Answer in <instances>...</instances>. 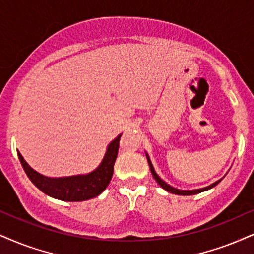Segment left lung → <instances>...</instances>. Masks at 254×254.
Here are the masks:
<instances>
[{
    "mask_svg": "<svg viewBox=\"0 0 254 254\" xmlns=\"http://www.w3.org/2000/svg\"><path fill=\"white\" fill-rule=\"evenodd\" d=\"M146 156H147V161H148L149 168H151L152 175H153V178H154V179L156 180V183H158L159 185H160V186L162 187V189L167 190V192H170V193H173V194H178V195H194V194L201 193V192H203V190H211V189H213L214 186H217V185H218L219 183H220L221 180H223V179H220V180L215 181V183H213V184H212V185H209V186H207V187H203V189H199V190H178V189H174V187H172L171 185H168L167 183H165V181L162 180L161 178L159 177L158 174H156V172L154 171V167H153V165H152V162H151V159H149L148 154H146Z\"/></svg>",
    "mask_w": 254,
    "mask_h": 254,
    "instance_id": "8db88e82",
    "label": "left lung"
}]
</instances>
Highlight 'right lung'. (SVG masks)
<instances>
[{
  "label": "right lung",
  "instance_id": "add662e5",
  "mask_svg": "<svg viewBox=\"0 0 254 254\" xmlns=\"http://www.w3.org/2000/svg\"><path fill=\"white\" fill-rule=\"evenodd\" d=\"M122 134L118 135L109 143L99 167L88 174L73 175L65 178H48L37 173L27 164L23 156L18 152L22 167L35 186L52 198L64 201H84L95 198L101 194L111 183L114 171V162L117 160L119 142Z\"/></svg>",
  "mask_w": 254,
  "mask_h": 254
}]
</instances>
